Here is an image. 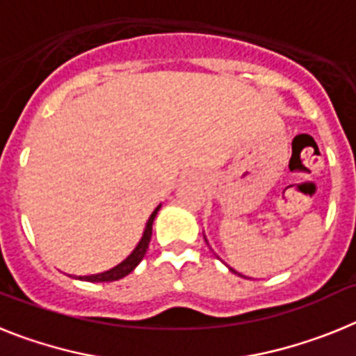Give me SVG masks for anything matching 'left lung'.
Instances as JSON below:
<instances>
[{"label":"left lung","mask_w":356,"mask_h":356,"mask_svg":"<svg viewBox=\"0 0 356 356\" xmlns=\"http://www.w3.org/2000/svg\"><path fill=\"white\" fill-rule=\"evenodd\" d=\"M203 237H205V235H203ZM205 241H207V237H205ZM207 242H209V241H207ZM229 271H232V273H235L234 269H229ZM235 275H238V273H235ZM238 276H242V275H238Z\"/></svg>","instance_id":"obj_1"}]
</instances>
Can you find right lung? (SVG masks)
I'll return each mask as SVG.
<instances>
[{"label": "right lung", "instance_id": "add662e5", "mask_svg": "<svg viewBox=\"0 0 356 356\" xmlns=\"http://www.w3.org/2000/svg\"><path fill=\"white\" fill-rule=\"evenodd\" d=\"M160 207L162 205H159L155 210H153V212H151L149 219H147L146 226H144L143 237H140V241L137 242V246L134 248V251L128 254L127 259L122 260L121 264H118L115 267H112V269H108V271L97 273V275L76 276V280H83V282H92V284H96V282H115V280H121V278H124L127 275H130L135 267L139 266L140 260L144 259V254H146L147 246H149L151 228H153V221H155V217H156V213H159Z\"/></svg>", "mask_w": 356, "mask_h": 356}]
</instances>
